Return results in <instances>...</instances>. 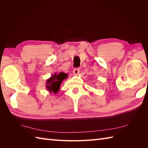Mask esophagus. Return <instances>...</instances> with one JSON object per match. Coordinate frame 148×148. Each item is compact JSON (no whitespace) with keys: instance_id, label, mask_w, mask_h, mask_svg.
Masks as SVG:
<instances>
[{"instance_id":"1","label":"esophagus","mask_w":148,"mask_h":148,"mask_svg":"<svg viewBox=\"0 0 148 148\" xmlns=\"http://www.w3.org/2000/svg\"><path fill=\"white\" fill-rule=\"evenodd\" d=\"M79 72H80L79 69L75 68V69H74V70H73V74L74 75H76V76H77V75L79 74Z\"/></svg>"}]
</instances>
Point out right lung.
Segmentation results:
<instances>
[{"label":"right lung","mask_w":148,"mask_h":148,"mask_svg":"<svg viewBox=\"0 0 148 148\" xmlns=\"http://www.w3.org/2000/svg\"><path fill=\"white\" fill-rule=\"evenodd\" d=\"M68 74L61 72L60 73L56 72L46 80V87L49 93H57L60 88L61 83L66 78H67Z\"/></svg>","instance_id":"right-lung-1"}]
</instances>
